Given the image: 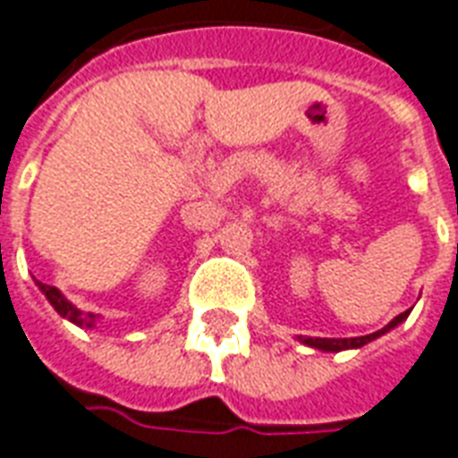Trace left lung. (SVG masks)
<instances>
[{
    "label": "left lung",
    "mask_w": 458,
    "mask_h": 458,
    "mask_svg": "<svg viewBox=\"0 0 458 458\" xmlns=\"http://www.w3.org/2000/svg\"><path fill=\"white\" fill-rule=\"evenodd\" d=\"M410 315V310H405V313L395 315L391 323L386 325L384 330H378V333H371V335H364V337H344V340H337V337H301V342L303 344H308V347H315V350H323V352H342V350H357V347H364L367 342L376 340V337H381V335H386L388 330H393L395 325H401L405 318Z\"/></svg>",
    "instance_id": "obj_1"
}]
</instances>
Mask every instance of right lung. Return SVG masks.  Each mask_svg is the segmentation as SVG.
<instances>
[{
  "instance_id": "right-lung-1",
  "label": "right lung",
  "mask_w": 458,
  "mask_h": 458,
  "mask_svg": "<svg viewBox=\"0 0 458 458\" xmlns=\"http://www.w3.org/2000/svg\"><path fill=\"white\" fill-rule=\"evenodd\" d=\"M38 284V289L46 293V298L50 301V306L55 308L57 313L63 315V318H67L70 323L74 325H80V327H94V323H97V318L99 315H94V313H82L80 308H74L70 301H67L60 291L55 289V286H48V284H43V281H36Z\"/></svg>"
}]
</instances>
